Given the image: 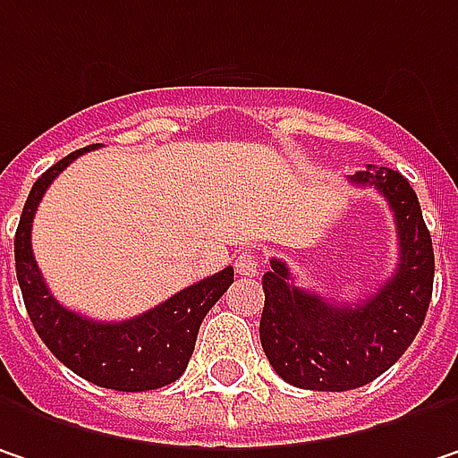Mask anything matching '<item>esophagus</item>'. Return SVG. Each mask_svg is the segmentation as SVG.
Listing matches in <instances>:
<instances>
[{"label": "esophagus", "mask_w": 458, "mask_h": 458, "mask_svg": "<svg viewBox=\"0 0 458 458\" xmlns=\"http://www.w3.org/2000/svg\"><path fill=\"white\" fill-rule=\"evenodd\" d=\"M259 265H262L259 254H257V251H251V249H246V251H243V254H238V259H235V272H238V275H243V277H251V275H257V272H259Z\"/></svg>", "instance_id": "obj_1"}]
</instances>
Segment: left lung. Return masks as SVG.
Here are the masks:
<instances>
[{"label":"left lung","instance_id":"obj_1","mask_svg":"<svg viewBox=\"0 0 458 458\" xmlns=\"http://www.w3.org/2000/svg\"><path fill=\"white\" fill-rule=\"evenodd\" d=\"M352 183L380 191L394 212V275L359 304H330L293 285L280 259H272L262 277V349L285 383L307 391H353L391 369L417 338L433 296V238L414 188L398 170L372 165L353 173Z\"/></svg>","mask_w":458,"mask_h":458}]
</instances>
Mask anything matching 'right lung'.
<instances>
[{
	"label": "right lung",
	"instance_id": "1",
	"mask_svg": "<svg viewBox=\"0 0 458 458\" xmlns=\"http://www.w3.org/2000/svg\"><path fill=\"white\" fill-rule=\"evenodd\" d=\"M91 148H97V144L67 154L28 193L15 233V270L22 301L47 349L83 380L125 394L165 388L186 372L201 319L230 288L233 267L204 277L170 296L165 304L123 322H97L63 307L47 288L33 259L30 223L52 181L72 159Z\"/></svg>",
	"mask_w": 458,
	"mask_h": 458
}]
</instances>
